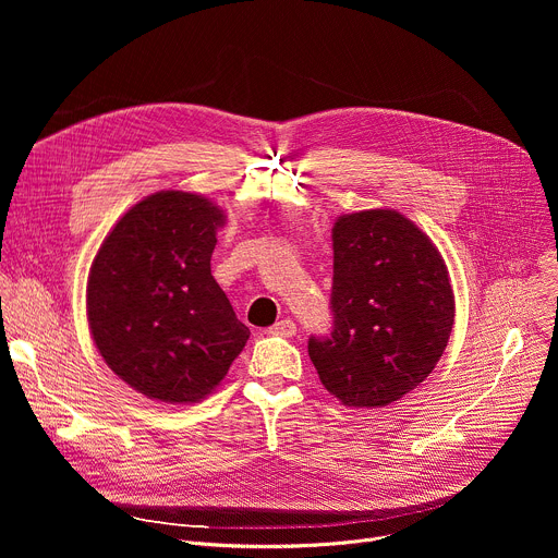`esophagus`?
I'll return each instance as SVG.
<instances>
[{"mask_svg": "<svg viewBox=\"0 0 558 558\" xmlns=\"http://www.w3.org/2000/svg\"><path fill=\"white\" fill-rule=\"evenodd\" d=\"M269 333H271V336L291 338V336H295V323L289 320V317H284V320H280V323H276L274 327H269Z\"/></svg>", "mask_w": 558, "mask_h": 558, "instance_id": "34e87169", "label": "esophagus"}]
</instances>
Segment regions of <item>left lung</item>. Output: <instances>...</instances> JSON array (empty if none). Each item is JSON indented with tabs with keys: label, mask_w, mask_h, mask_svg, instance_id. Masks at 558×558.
I'll return each instance as SVG.
<instances>
[{
	"label": "left lung",
	"mask_w": 558,
	"mask_h": 558,
	"mask_svg": "<svg viewBox=\"0 0 558 558\" xmlns=\"http://www.w3.org/2000/svg\"><path fill=\"white\" fill-rule=\"evenodd\" d=\"M331 315V333L308 338V357L342 404L379 409L417 388L454 323L448 271L430 238L392 209L338 218Z\"/></svg>",
	"instance_id": "obj_1"
}]
</instances>
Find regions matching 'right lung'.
Wrapping results in <instances>:
<instances>
[{
    "label": "right lung",
    "instance_id": "right-lung-1",
    "mask_svg": "<svg viewBox=\"0 0 558 558\" xmlns=\"http://www.w3.org/2000/svg\"><path fill=\"white\" fill-rule=\"evenodd\" d=\"M222 211L187 192L136 203L104 241L88 323L106 364L149 400L194 404L250 340L211 276Z\"/></svg>",
    "mask_w": 558,
    "mask_h": 558
}]
</instances>
